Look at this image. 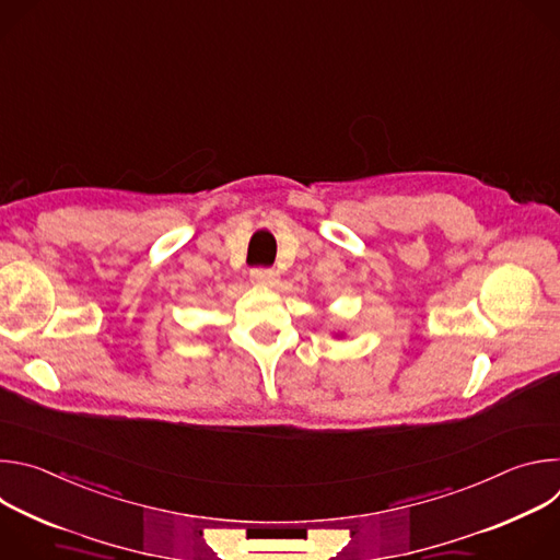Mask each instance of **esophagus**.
<instances>
[{
  "label": "esophagus",
  "instance_id": "esophagus-1",
  "mask_svg": "<svg viewBox=\"0 0 560 560\" xmlns=\"http://www.w3.org/2000/svg\"><path fill=\"white\" fill-rule=\"evenodd\" d=\"M250 279L257 285H275L279 281V272L272 268H257L250 272Z\"/></svg>",
  "mask_w": 560,
  "mask_h": 560
}]
</instances>
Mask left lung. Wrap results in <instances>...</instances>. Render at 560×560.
<instances>
[{"instance_id":"left-lung-1","label":"left lung","mask_w":560,"mask_h":560,"mask_svg":"<svg viewBox=\"0 0 560 560\" xmlns=\"http://www.w3.org/2000/svg\"><path fill=\"white\" fill-rule=\"evenodd\" d=\"M337 337H339V335H337Z\"/></svg>"}]
</instances>
